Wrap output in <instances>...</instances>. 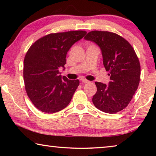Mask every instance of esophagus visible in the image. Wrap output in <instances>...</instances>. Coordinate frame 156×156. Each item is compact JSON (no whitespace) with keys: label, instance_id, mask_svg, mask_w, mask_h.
<instances>
[{"label":"esophagus","instance_id":"1","mask_svg":"<svg viewBox=\"0 0 156 156\" xmlns=\"http://www.w3.org/2000/svg\"><path fill=\"white\" fill-rule=\"evenodd\" d=\"M80 81H81L82 83H89V80H86V79H84V78H82V79H80Z\"/></svg>","mask_w":156,"mask_h":156}]
</instances>
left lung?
I'll return each mask as SVG.
<instances>
[{
    "instance_id": "left-lung-1",
    "label": "left lung",
    "mask_w": 156,
    "mask_h": 156,
    "mask_svg": "<svg viewBox=\"0 0 156 156\" xmlns=\"http://www.w3.org/2000/svg\"><path fill=\"white\" fill-rule=\"evenodd\" d=\"M101 49L103 65L110 81L108 85L96 82L92 101L97 109L115 113L125 109L138 89L140 65L132 46L122 37L109 31H92L84 37Z\"/></svg>"
}]
</instances>
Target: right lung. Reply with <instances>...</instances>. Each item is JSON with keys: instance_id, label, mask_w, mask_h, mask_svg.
<instances>
[{"instance_id": "right-lung-1", "label": "right lung", "mask_w": 156, "mask_h": 156, "mask_svg": "<svg viewBox=\"0 0 156 156\" xmlns=\"http://www.w3.org/2000/svg\"><path fill=\"white\" fill-rule=\"evenodd\" d=\"M86 34L84 31L50 34L29 49L23 67L25 90L41 112L56 113L69 104L80 82L62 76L59 68L65 69L68 51Z\"/></svg>"}]
</instances>
